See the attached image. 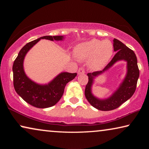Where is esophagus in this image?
<instances>
[{
	"label": "esophagus",
	"mask_w": 149,
	"mask_h": 149,
	"mask_svg": "<svg viewBox=\"0 0 149 149\" xmlns=\"http://www.w3.org/2000/svg\"><path fill=\"white\" fill-rule=\"evenodd\" d=\"M85 73V70L84 68H79V70H78L77 71V74L78 75H80V74H84Z\"/></svg>",
	"instance_id": "34e87169"
}]
</instances>
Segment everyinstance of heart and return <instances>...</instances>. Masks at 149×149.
Here are the masks:
<instances>
[{
    "label": "heart",
    "instance_id": "1",
    "mask_svg": "<svg viewBox=\"0 0 149 149\" xmlns=\"http://www.w3.org/2000/svg\"><path fill=\"white\" fill-rule=\"evenodd\" d=\"M74 53L77 58L90 60V66L93 68L99 69L104 66L112 56L113 45L108 40L93 39L77 45Z\"/></svg>",
    "mask_w": 149,
    "mask_h": 149
}]
</instances>
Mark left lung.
I'll return each mask as SVG.
<instances>
[{
  "label": "left lung",
  "mask_w": 149,
  "mask_h": 149,
  "mask_svg": "<svg viewBox=\"0 0 149 149\" xmlns=\"http://www.w3.org/2000/svg\"><path fill=\"white\" fill-rule=\"evenodd\" d=\"M113 41L114 50L117 52L116 54L102 71L88 73L89 81L85 90V95L88 102L93 107L102 111L114 110L130 99L135 91L137 80L139 77V70L135 52L119 40L114 39ZM120 60L127 62V74L120 87L108 99L99 100L95 97L91 93V87L95 77L102 74Z\"/></svg>",
  "instance_id": "8db88e82"
}]
</instances>
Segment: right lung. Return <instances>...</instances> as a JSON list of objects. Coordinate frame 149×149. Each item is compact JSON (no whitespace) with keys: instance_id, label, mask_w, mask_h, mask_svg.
I'll use <instances>...</instances> for the list:
<instances>
[{"instance_id":"1","label":"right lung","mask_w":149,"mask_h":149,"mask_svg":"<svg viewBox=\"0 0 149 149\" xmlns=\"http://www.w3.org/2000/svg\"><path fill=\"white\" fill-rule=\"evenodd\" d=\"M44 39L62 41L64 37L43 36L28 42L20 50L12 67L16 92L28 104L39 108H49L56 104L62 97L65 85L77 75L76 73L62 72L46 85L37 84L27 76L24 70V58L37 42Z\"/></svg>"}]
</instances>
